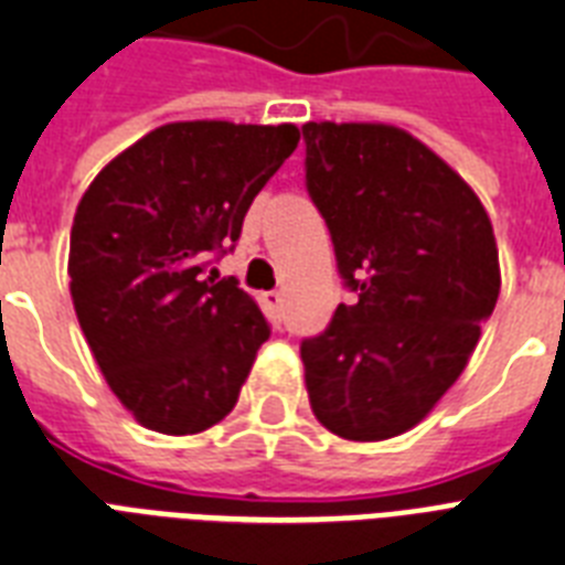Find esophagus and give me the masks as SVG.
<instances>
[{"label":"esophagus","instance_id":"esophagus-1","mask_svg":"<svg viewBox=\"0 0 565 565\" xmlns=\"http://www.w3.org/2000/svg\"><path fill=\"white\" fill-rule=\"evenodd\" d=\"M263 306L268 311H271V315H279V309H282V294H279V291H265L263 294Z\"/></svg>","mask_w":565,"mask_h":565}]
</instances>
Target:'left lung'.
I'll use <instances>...</instances> for the list:
<instances>
[{"label":"left lung","instance_id":"8db88e82","mask_svg":"<svg viewBox=\"0 0 565 565\" xmlns=\"http://www.w3.org/2000/svg\"><path fill=\"white\" fill-rule=\"evenodd\" d=\"M302 138L306 188L355 291L323 334L302 340L311 409L340 439H393L456 384L497 306L491 218L468 181L398 126L320 120Z\"/></svg>","mask_w":565,"mask_h":565}]
</instances>
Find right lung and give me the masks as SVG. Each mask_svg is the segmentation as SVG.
<instances>
[{"label":"right lung","instance_id":"obj_1","mask_svg":"<svg viewBox=\"0 0 565 565\" xmlns=\"http://www.w3.org/2000/svg\"><path fill=\"white\" fill-rule=\"evenodd\" d=\"M297 141L294 124H164L83 193L68 250L74 311L111 393L149 430L202 433L239 398L271 329L254 297L207 265L233 250Z\"/></svg>","mask_w":565,"mask_h":565}]
</instances>
